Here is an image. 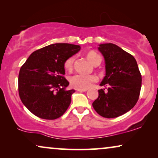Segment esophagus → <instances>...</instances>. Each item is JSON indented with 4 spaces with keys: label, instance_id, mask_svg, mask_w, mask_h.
I'll use <instances>...</instances> for the list:
<instances>
[{
    "label": "esophagus",
    "instance_id": "obj_1",
    "mask_svg": "<svg viewBox=\"0 0 158 158\" xmlns=\"http://www.w3.org/2000/svg\"><path fill=\"white\" fill-rule=\"evenodd\" d=\"M77 90L80 92H85L87 91V89H77Z\"/></svg>",
    "mask_w": 158,
    "mask_h": 158
}]
</instances>
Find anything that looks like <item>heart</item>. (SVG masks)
Segmentation results:
<instances>
[{
  "mask_svg": "<svg viewBox=\"0 0 158 158\" xmlns=\"http://www.w3.org/2000/svg\"><path fill=\"white\" fill-rule=\"evenodd\" d=\"M88 60L94 64V65H98L101 62V56L94 51L88 52L86 55ZM75 60V56H71L66 59L64 62V68L68 72L73 71L74 68V63ZM98 81V78L96 75H81L76 74L73 75L70 78L71 85L77 89H87L93 85V84Z\"/></svg>",
  "mask_w": 158,
  "mask_h": 158,
  "instance_id": "b5f03b06",
  "label": "heart"
}]
</instances>
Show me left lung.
I'll list each match as a JSON object with an SVG mask.
<instances>
[{
  "instance_id": "1",
  "label": "left lung",
  "mask_w": 158,
  "mask_h": 158,
  "mask_svg": "<svg viewBox=\"0 0 158 158\" xmlns=\"http://www.w3.org/2000/svg\"><path fill=\"white\" fill-rule=\"evenodd\" d=\"M106 62V76L100 84L98 97L93 107L105 118H116L131 110L137 103L142 86V75L137 61L117 45H99Z\"/></svg>"
}]
</instances>
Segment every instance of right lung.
<instances>
[{"label": "right lung", "mask_w": 158, "mask_h": 158, "mask_svg": "<svg viewBox=\"0 0 158 158\" xmlns=\"http://www.w3.org/2000/svg\"><path fill=\"white\" fill-rule=\"evenodd\" d=\"M78 45L57 43L34 51L21 66L19 94L23 105L34 115L53 120L67 111L75 90H66L64 62L80 50Z\"/></svg>", "instance_id": "add662e5"}]
</instances>
